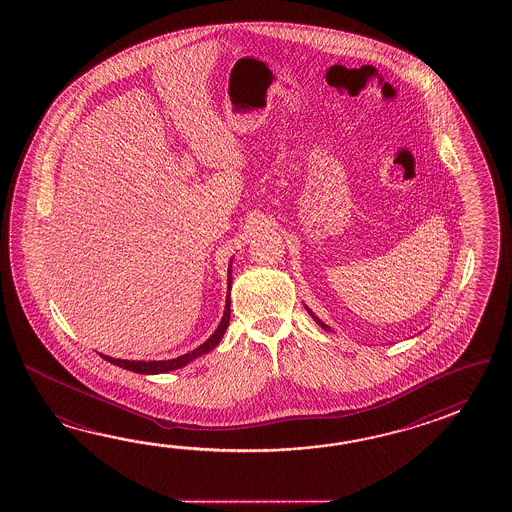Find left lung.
<instances>
[{
	"instance_id": "obj_1",
	"label": "left lung",
	"mask_w": 512,
	"mask_h": 512,
	"mask_svg": "<svg viewBox=\"0 0 512 512\" xmlns=\"http://www.w3.org/2000/svg\"><path fill=\"white\" fill-rule=\"evenodd\" d=\"M305 309H307V313H309V315L313 316V320H315V322H316V324H318V326L322 327V329H326V331H331V327L326 326V324H324V322H322V320H320V318H318V316L313 315V311H311V309H309V307H307V305H305Z\"/></svg>"
}]
</instances>
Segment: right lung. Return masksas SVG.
Segmentation results:
<instances>
[{"instance_id":"obj_1","label":"right lung","mask_w":512,"mask_h":512,"mask_svg":"<svg viewBox=\"0 0 512 512\" xmlns=\"http://www.w3.org/2000/svg\"><path fill=\"white\" fill-rule=\"evenodd\" d=\"M230 289H232V260L229 261V274H227V304H225L223 318H221V322H219L218 329H216L201 346H197L194 351L185 353V355H181V357H177V359L148 360V362H146V360L113 359V357L102 355V353H100V357L104 360H108L111 364H115V366H119V368L135 371V373H142V375H157V373H166V371H174L183 368L186 364H190L192 360H196L197 357H201V355H205L208 351H212V349L216 348L219 342H221V338L225 335V331H227L230 322Z\"/></svg>"}]
</instances>
